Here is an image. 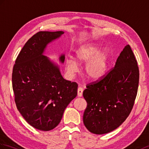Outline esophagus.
Here are the masks:
<instances>
[{
	"label": "esophagus",
	"instance_id": "obj_1",
	"mask_svg": "<svg viewBox=\"0 0 149 149\" xmlns=\"http://www.w3.org/2000/svg\"><path fill=\"white\" fill-rule=\"evenodd\" d=\"M82 92H83V89L81 87H79L77 89V95L79 97H81L82 96Z\"/></svg>",
	"mask_w": 149,
	"mask_h": 149
}]
</instances>
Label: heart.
I'll return each instance as SVG.
<instances>
[{"label":"heart","mask_w":149,"mask_h":149,"mask_svg":"<svg viewBox=\"0 0 149 149\" xmlns=\"http://www.w3.org/2000/svg\"><path fill=\"white\" fill-rule=\"evenodd\" d=\"M101 50V46L96 43H88L75 51V59L79 64L86 63L84 71L86 77L92 81H97L104 77L108 70L110 53ZM65 68L69 74L77 71V64L73 58L66 60Z\"/></svg>","instance_id":"b5f03b06"}]
</instances>
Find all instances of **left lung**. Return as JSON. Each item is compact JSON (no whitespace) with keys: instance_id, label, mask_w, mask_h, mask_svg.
Masks as SVG:
<instances>
[{"instance_id":"left-lung-1","label":"left lung","mask_w":149,"mask_h":149,"mask_svg":"<svg viewBox=\"0 0 149 149\" xmlns=\"http://www.w3.org/2000/svg\"><path fill=\"white\" fill-rule=\"evenodd\" d=\"M139 68L130 45L104 77L86 85L87 107L83 122L91 133L102 134L117 128L129 116L136 99Z\"/></svg>"}]
</instances>
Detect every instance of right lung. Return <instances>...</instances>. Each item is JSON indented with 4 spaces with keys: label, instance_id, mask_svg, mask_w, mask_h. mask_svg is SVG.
<instances>
[{
    "label": "right lung",
    "instance_id": "right-lung-1",
    "mask_svg": "<svg viewBox=\"0 0 149 149\" xmlns=\"http://www.w3.org/2000/svg\"><path fill=\"white\" fill-rule=\"evenodd\" d=\"M63 33L40 31L34 34L24 45L13 69L17 109L30 125L41 131L56 127L77 95V83L64 79L59 67L42 55L47 44ZM60 60L63 63L64 55Z\"/></svg>",
    "mask_w": 149,
    "mask_h": 149
}]
</instances>
